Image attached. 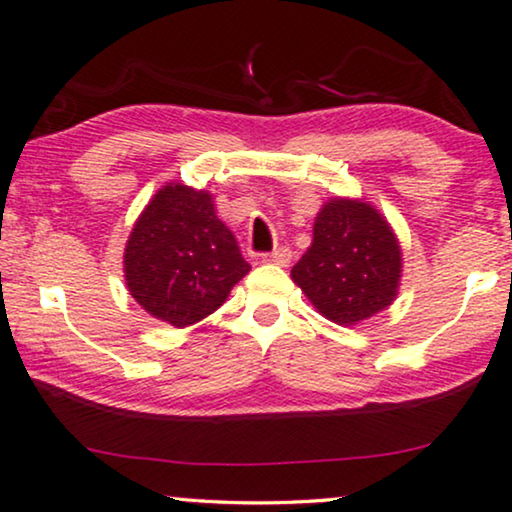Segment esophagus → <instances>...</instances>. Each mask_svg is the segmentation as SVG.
I'll list each match as a JSON object with an SVG mask.
<instances>
[{
  "label": "esophagus",
  "mask_w": 512,
  "mask_h": 512,
  "mask_svg": "<svg viewBox=\"0 0 512 512\" xmlns=\"http://www.w3.org/2000/svg\"><path fill=\"white\" fill-rule=\"evenodd\" d=\"M290 259H292V250H290V248H276V250H273V253L264 255L262 262H264V264L287 266V264H290Z\"/></svg>",
  "instance_id": "esophagus-1"
}]
</instances>
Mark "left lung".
<instances>
[{"mask_svg":"<svg viewBox=\"0 0 512 512\" xmlns=\"http://www.w3.org/2000/svg\"><path fill=\"white\" fill-rule=\"evenodd\" d=\"M401 271V246L385 215L364 199L334 197L315 215L311 246L290 276L322 318L352 327L392 306Z\"/></svg>","mask_w":512,"mask_h":512,"instance_id":"left-lung-1","label":"left lung"}]
</instances>
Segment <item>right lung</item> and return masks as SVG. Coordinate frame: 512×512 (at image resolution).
Here are the masks:
<instances>
[{
  "instance_id": "obj_1",
  "label": "right lung",
  "mask_w": 512,
  "mask_h": 512,
  "mask_svg": "<svg viewBox=\"0 0 512 512\" xmlns=\"http://www.w3.org/2000/svg\"><path fill=\"white\" fill-rule=\"evenodd\" d=\"M122 271L143 311L183 329L218 311L250 264L215 213L211 192L167 183L136 218Z\"/></svg>"
}]
</instances>
